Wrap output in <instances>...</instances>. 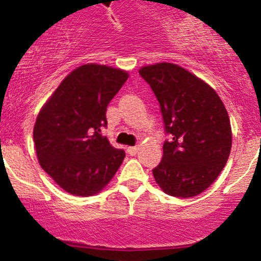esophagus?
I'll return each instance as SVG.
<instances>
[{
    "label": "esophagus",
    "instance_id": "34e87169",
    "mask_svg": "<svg viewBox=\"0 0 261 261\" xmlns=\"http://www.w3.org/2000/svg\"><path fill=\"white\" fill-rule=\"evenodd\" d=\"M138 150H139L138 147H128L127 148V153L130 155H135L136 153H138Z\"/></svg>",
    "mask_w": 261,
    "mask_h": 261
}]
</instances>
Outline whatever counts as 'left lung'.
<instances>
[{
  "instance_id": "left-lung-1",
  "label": "left lung",
  "mask_w": 261,
  "mask_h": 261,
  "mask_svg": "<svg viewBox=\"0 0 261 261\" xmlns=\"http://www.w3.org/2000/svg\"><path fill=\"white\" fill-rule=\"evenodd\" d=\"M161 107L164 157L153 176L169 196L189 198L208 188L232 148L228 112L215 90L184 68L158 63L139 69Z\"/></svg>"
}]
</instances>
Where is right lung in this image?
<instances>
[{
	"label": "right lung",
	"mask_w": 261,
	"mask_h": 261,
	"mask_svg": "<svg viewBox=\"0 0 261 261\" xmlns=\"http://www.w3.org/2000/svg\"><path fill=\"white\" fill-rule=\"evenodd\" d=\"M128 73L100 64L75 68L38 113L33 128L38 162L60 188L94 196L111 181L125 158L101 135L107 107Z\"/></svg>",
	"instance_id": "right-lung-1"
}]
</instances>
